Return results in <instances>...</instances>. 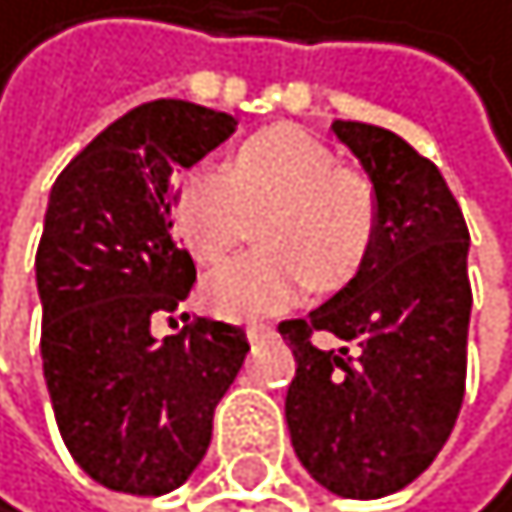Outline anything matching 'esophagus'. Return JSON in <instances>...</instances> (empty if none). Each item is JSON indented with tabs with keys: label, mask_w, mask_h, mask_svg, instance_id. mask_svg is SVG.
Returning <instances> with one entry per match:
<instances>
[{
	"label": "esophagus",
	"mask_w": 512,
	"mask_h": 512,
	"mask_svg": "<svg viewBox=\"0 0 512 512\" xmlns=\"http://www.w3.org/2000/svg\"><path fill=\"white\" fill-rule=\"evenodd\" d=\"M248 342H264V338H274V326L271 322H248Z\"/></svg>",
	"instance_id": "esophagus-1"
}]
</instances>
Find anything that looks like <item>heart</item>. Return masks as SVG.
<instances>
[{
    "label": "heart",
    "mask_w": 512,
    "mask_h": 512,
    "mask_svg": "<svg viewBox=\"0 0 512 512\" xmlns=\"http://www.w3.org/2000/svg\"><path fill=\"white\" fill-rule=\"evenodd\" d=\"M251 216H261L264 248L206 280V303L232 319L271 316L306 287L332 293L355 280L374 248L381 199L326 141L274 125L241 141L225 170H190L174 196L177 232L203 264L229 258L251 235Z\"/></svg>",
    "instance_id": "obj_1"
}]
</instances>
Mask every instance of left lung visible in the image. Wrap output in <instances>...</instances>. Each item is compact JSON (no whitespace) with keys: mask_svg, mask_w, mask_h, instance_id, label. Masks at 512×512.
<instances>
[{"mask_svg":"<svg viewBox=\"0 0 512 512\" xmlns=\"http://www.w3.org/2000/svg\"><path fill=\"white\" fill-rule=\"evenodd\" d=\"M377 186L381 222L361 274L306 319L280 322L296 374V458L338 497L377 500L423 474L452 435L468 371V225L439 167L400 135L332 122ZM316 331L345 349L322 352Z\"/></svg>","mask_w":512,"mask_h":512,"instance_id":"obj_1","label":"left lung"}]
</instances>
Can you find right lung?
Here are the masks:
<instances>
[{
    "label": "right lung",
    "mask_w": 512,
    "mask_h": 512,
    "mask_svg": "<svg viewBox=\"0 0 512 512\" xmlns=\"http://www.w3.org/2000/svg\"><path fill=\"white\" fill-rule=\"evenodd\" d=\"M235 125L186 99L144 102L89 141L47 199L34 258L44 381L73 461L109 490L161 497L190 478L251 348L216 319L154 335L196 280L170 219L177 174Z\"/></svg>",
    "instance_id": "obj_1"
}]
</instances>
